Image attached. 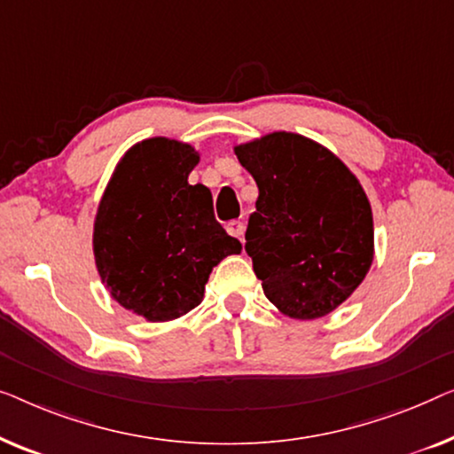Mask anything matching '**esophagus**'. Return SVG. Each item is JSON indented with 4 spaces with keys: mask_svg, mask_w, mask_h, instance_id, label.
Listing matches in <instances>:
<instances>
[{
    "mask_svg": "<svg viewBox=\"0 0 454 454\" xmlns=\"http://www.w3.org/2000/svg\"><path fill=\"white\" fill-rule=\"evenodd\" d=\"M226 230H228L230 236H234V239L242 240V234H245V224H242L240 220H232V222H228Z\"/></svg>",
    "mask_w": 454,
    "mask_h": 454,
    "instance_id": "1",
    "label": "esophagus"
}]
</instances>
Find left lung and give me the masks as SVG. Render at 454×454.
I'll use <instances>...</instances> for the list:
<instances>
[{"mask_svg": "<svg viewBox=\"0 0 454 454\" xmlns=\"http://www.w3.org/2000/svg\"><path fill=\"white\" fill-rule=\"evenodd\" d=\"M234 154L259 187L245 248L267 300L298 321L333 312L374 259L360 181L333 152L290 131L234 145Z\"/></svg>", "mask_w": 454, "mask_h": 454, "instance_id": "8db88e82", "label": "left lung"}]
</instances>
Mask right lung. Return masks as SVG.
I'll return each instance as SVG.
<instances>
[{"instance_id":"1","label":"right lung","mask_w":454,"mask_h":454,"mask_svg":"<svg viewBox=\"0 0 454 454\" xmlns=\"http://www.w3.org/2000/svg\"><path fill=\"white\" fill-rule=\"evenodd\" d=\"M193 145L150 137L131 145L108 181L94 218L98 276L113 300L150 323L201 304L209 273L242 245L214 215L212 191L191 184Z\"/></svg>"}]
</instances>
